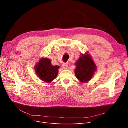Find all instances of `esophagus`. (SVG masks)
Here are the masks:
<instances>
[{"mask_svg":"<svg viewBox=\"0 0 128 128\" xmlns=\"http://www.w3.org/2000/svg\"><path fill=\"white\" fill-rule=\"evenodd\" d=\"M68 63H64L62 64V67L64 69H67L68 68Z\"/></svg>","mask_w":128,"mask_h":128,"instance_id":"obj_1","label":"esophagus"}]
</instances>
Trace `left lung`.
<instances>
[{"label": "left lung", "instance_id": "obj_1", "mask_svg": "<svg viewBox=\"0 0 128 128\" xmlns=\"http://www.w3.org/2000/svg\"><path fill=\"white\" fill-rule=\"evenodd\" d=\"M75 65V76L82 83L90 81L97 70V67L88 52L80 54Z\"/></svg>", "mask_w": 128, "mask_h": 128}]
</instances>
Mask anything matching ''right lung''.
Masks as SVG:
<instances>
[{"mask_svg": "<svg viewBox=\"0 0 128 128\" xmlns=\"http://www.w3.org/2000/svg\"><path fill=\"white\" fill-rule=\"evenodd\" d=\"M37 76L42 81L51 83L57 77L60 66L52 65L51 60L46 58H42L35 66Z\"/></svg>", "mask_w": 128, "mask_h": 128, "instance_id": "1", "label": "right lung"}]
</instances>
